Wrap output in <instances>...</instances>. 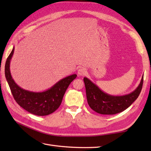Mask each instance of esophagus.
<instances>
[{
  "mask_svg": "<svg viewBox=\"0 0 151 151\" xmlns=\"http://www.w3.org/2000/svg\"><path fill=\"white\" fill-rule=\"evenodd\" d=\"M86 74V70L83 67H81L78 70V75L80 76H84Z\"/></svg>",
  "mask_w": 151,
  "mask_h": 151,
  "instance_id": "1",
  "label": "esophagus"
}]
</instances>
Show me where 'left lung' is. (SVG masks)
<instances>
[{
  "mask_svg": "<svg viewBox=\"0 0 151 151\" xmlns=\"http://www.w3.org/2000/svg\"><path fill=\"white\" fill-rule=\"evenodd\" d=\"M88 103L93 110L103 115H114L126 110L135 101L142 91L143 76L133 92L123 96H112L101 90L88 78H84Z\"/></svg>",
  "mask_w": 151,
  "mask_h": 151,
  "instance_id": "obj_1",
  "label": "left lung"
}]
</instances>
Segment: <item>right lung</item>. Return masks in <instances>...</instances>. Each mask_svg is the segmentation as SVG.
<instances>
[{"mask_svg":"<svg viewBox=\"0 0 151 151\" xmlns=\"http://www.w3.org/2000/svg\"><path fill=\"white\" fill-rule=\"evenodd\" d=\"M14 52L13 48L6 62L5 76L15 101L25 110L36 115L44 116L53 113L59 108L67 88L77 75L74 74L67 76L43 92L25 90L19 87L12 77L9 64Z\"/></svg>","mask_w":151,"mask_h":151,"instance_id":"add662e5","label":"right lung"}]
</instances>
